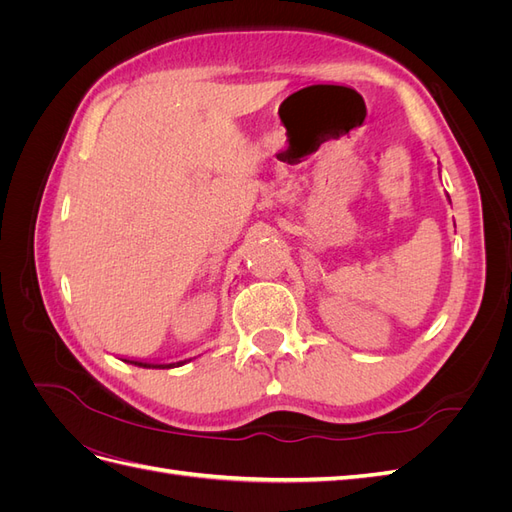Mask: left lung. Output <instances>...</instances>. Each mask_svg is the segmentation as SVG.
<instances>
[{
	"label": "left lung",
	"mask_w": 512,
	"mask_h": 512,
	"mask_svg": "<svg viewBox=\"0 0 512 512\" xmlns=\"http://www.w3.org/2000/svg\"><path fill=\"white\" fill-rule=\"evenodd\" d=\"M448 203H451V198H448Z\"/></svg>",
	"instance_id": "8db88e82"
}]
</instances>
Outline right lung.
Segmentation results:
<instances>
[{"instance_id":"add662e5","label":"right lung","mask_w":512,"mask_h":512,"mask_svg":"<svg viewBox=\"0 0 512 512\" xmlns=\"http://www.w3.org/2000/svg\"><path fill=\"white\" fill-rule=\"evenodd\" d=\"M130 365H138V367H147V369H170V367H181L192 359H183V361H175V363H151V361H134V359H123Z\"/></svg>"}]
</instances>
